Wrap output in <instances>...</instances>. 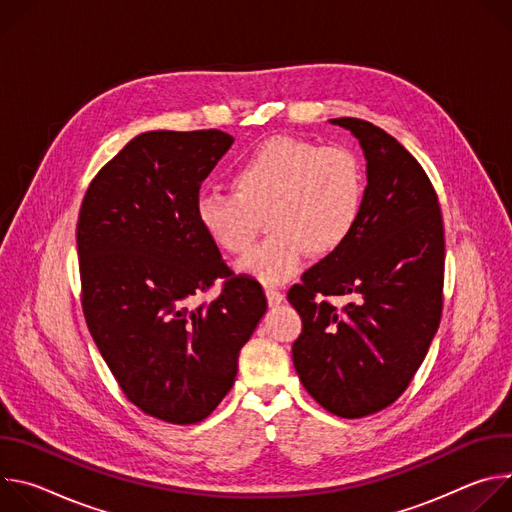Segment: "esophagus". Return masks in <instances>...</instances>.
I'll list each match as a JSON object with an SVG mask.
<instances>
[{
    "label": "esophagus",
    "mask_w": 512,
    "mask_h": 512,
    "mask_svg": "<svg viewBox=\"0 0 512 512\" xmlns=\"http://www.w3.org/2000/svg\"><path fill=\"white\" fill-rule=\"evenodd\" d=\"M265 296H267L269 306H279L283 302V294H281L279 289H275V287H267L265 289Z\"/></svg>",
    "instance_id": "obj_1"
}]
</instances>
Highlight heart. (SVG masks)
<instances>
[{
  "label": "heart",
  "instance_id": "1",
  "mask_svg": "<svg viewBox=\"0 0 512 512\" xmlns=\"http://www.w3.org/2000/svg\"><path fill=\"white\" fill-rule=\"evenodd\" d=\"M233 194L200 192L194 214L223 253L245 255L265 218L269 237L241 261L261 283L296 275L306 253L324 257L352 235L364 202L358 158L342 145L271 137L233 170Z\"/></svg>",
  "mask_w": 512,
  "mask_h": 512
}]
</instances>
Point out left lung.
Instances as JSON below:
<instances>
[{"instance_id": "left-lung-1", "label": "left lung", "mask_w": 512, "mask_h": 512, "mask_svg": "<svg viewBox=\"0 0 512 512\" xmlns=\"http://www.w3.org/2000/svg\"><path fill=\"white\" fill-rule=\"evenodd\" d=\"M367 158V188L348 241L287 291L302 316L291 346L306 391L346 419L373 415L409 387L442 320L444 221L437 194L381 127L340 117ZM352 295L342 311L321 296Z\"/></svg>"}]
</instances>
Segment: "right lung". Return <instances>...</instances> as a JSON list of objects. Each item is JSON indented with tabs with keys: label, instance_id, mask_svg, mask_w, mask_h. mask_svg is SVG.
Returning <instances> with one entry per match:
<instances>
[{
	"label": "right lung",
	"instance_id": "1",
	"mask_svg": "<svg viewBox=\"0 0 512 512\" xmlns=\"http://www.w3.org/2000/svg\"><path fill=\"white\" fill-rule=\"evenodd\" d=\"M218 129L148 131L93 178L77 225L83 312L127 399L156 419H206L235 385L267 310L196 223L200 184L233 145ZM216 278L222 296L194 307Z\"/></svg>",
	"mask_w": 512,
	"mask_h": 512
}]
</instances>
